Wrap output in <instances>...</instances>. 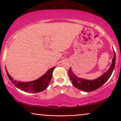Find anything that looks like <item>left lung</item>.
<instances>
[{
  "label": "left lung",
  "mask_w": 121,
  "mask_h": 121,
  "mask_svg": "<svg viewBox=\"0 0 121 121\" xmlns=\"http://www.w3.org/2000/svg\"><path fill=\"white\" fill-rule=\"evenodd\" d=\"M115 62L116 54L114 51V56L112 60L111 65L110 66V68L107 72H106L98 78L95 79L94 80H86V79L80 78L78 77L73 73V71L71 70V67L68 72L69 78H70V80L72 81L73 85L76 88L85 92H91L92 91H95L103 85L110 78L115 68Z\"/></svg>",
  "instance_id": "left-lung-1"
}]
</instances>
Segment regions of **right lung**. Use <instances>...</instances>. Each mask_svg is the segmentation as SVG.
Segmentation results:
<instances>
[{
    "instance_id": "1",
    "label": "right lung",
    "mask_w": 121,
    "mask_h": 121,
    "mask_svg": "<svg viewBox=\"0 0 121 121\" xmlns=\"http://www.w3.org/2000/svg\"><path fill=\"white\" fill-rule=\"evenodd\" d=\"M54 68H55V67H52V68L49 69L43 75H42L39 78L36 79L35 80L29 82H22L20 81L14 80L9 75L6 69H5L8 77H9L11 82L15 85V86L26 92H29L30 93L35 92L36 93V92L42 91L48 87L49 82H51V79H52L53 71Z\"/></svg>"
}]
</instances>
